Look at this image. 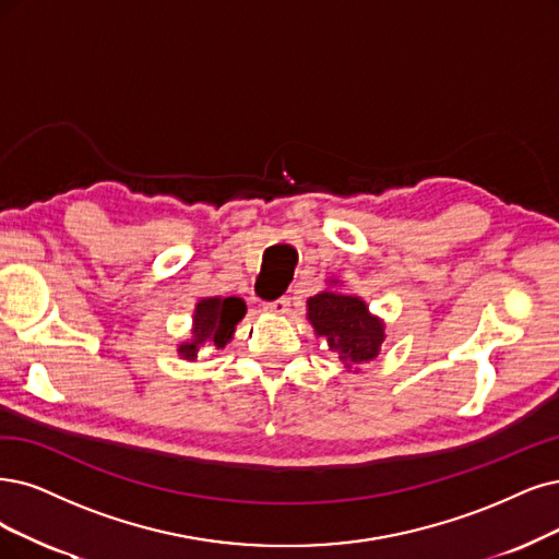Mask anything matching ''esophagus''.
Returning <instances> with one entry per match:
<instances>
[{"label": "esophagus", "mask_w": 559, "mask_h": 559, "mask_svg": "<svg viewBox=\"0 0 559 559\" xmlns=\"http://www.w3.org/2000/svg\"><path fill=\"white\" fill-rule=\"evenodd\" d=\"M264 311L266 313H274V316H285L287 311H290V299L281 297V299H274V301H266L264 304Z\"/></svg>", "instance_id": "obj_1"}]
</instances>
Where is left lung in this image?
Returning a JSON list of instances; mask_svg holds the SVG:
<instances>
[{"mask_svg":"<svg viewBox=\"0 0 559 559\" xmlns=\"http://www.w3.org/2000/svg\"><path fill=\"white\" fill-rule=\"evenodd\" d=\"M308 320L347 368L376 359L384 341L382 322L368 316L359 297L320 293L308 299Z\"/></svg>","mask_w":559,"mask_h":559,"instance_id":"8db88e82","label":"left lung"}]
</instances>
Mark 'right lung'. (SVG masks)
Instances as JSON below:
<instances>
[{
	"label": "right lung",
	"instance_id": "obj_1",
	"mask_svg": "<svg viewBox=\"0 0 559 559\" xmlns=\"http://www.w3.org/2000/svg\"><path fill=\"white\" fill-rule=\"evenodd\" d=\"M246 313V304L239 297H214L202 299L195 306L193 316V338L191 343L179 345L183 359H195L200 347L218 349L233 338L237 322Z\"/></svg>",
	"mask_w": 559,
	"mask_h": 559
}]
</instances>
